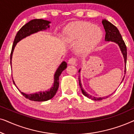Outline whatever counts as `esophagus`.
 <instances>
[{"label": "esophagus", "mask_w": 134, "mask_h": 134, "mask_svg": "<svg viewBox=\"0 0 134 134\" xmlns=\"http://www.w3.org/2000/svg\"><path fill=\"white\" fill-rule=\"evenodd\" d=\"M76 62L77 60L76 58H69V60H68V63L69 64V65H75V64L76 63Z\"/></svg>", "instance_id": "34e87169"}]
</instances>
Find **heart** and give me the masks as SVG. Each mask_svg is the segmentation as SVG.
I'll return each mask as SVG.
<instances>
[{"instance_id": "b5f03b06", "label": "heart", "mask_w": 134, "mask_h": 134, "mask_svg": "<svg viewBox=\"0 0 134 134\" xmlns=\"http://www.w3.org/2000/svg\"><path fill=\"white\" fill-rule=\"evenodd\" d=\"M103 36L101 29L88 22L77 21L69 24L63 30L64 39L74 44L78 54H87L99 44Z\"/></svg>"}]
</instances>
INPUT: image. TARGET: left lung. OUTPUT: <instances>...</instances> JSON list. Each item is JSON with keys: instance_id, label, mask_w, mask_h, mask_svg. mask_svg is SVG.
Returning <instances> with one entry per match:
<instances>
[{"instance_id": "1", "label": "left lung", "mask_w": 134, "mask_h": 134, "mask_svg": "<svg viewBox=\"0 0 134 134\" xmlns=\"http://www.w3.org/2000/svg\"><path fill=\"white\" fill-rule=\"evenodd\" d=\"M102 24L103 25L104 28L105 29V41H111L114 42L117 44L118 45L119 47H120L121 53L123 55L124 60V63H125V67H124V74H126V60H127V48H126V44L124 43V41L122 40L121 35L120 34V32H119L118 29L114 25L112 24L111 23H110L109 21H108L106 19H103L102 21ZM80 70L81 69H80L79 70V73L80 72ZM80 75V74H79ZM124 77L122 79V81L124 80ZM122 81L121 82V83H122ZM79 85L80 88H81L82 94L84 96L87 97L88 98L94 100H100L104 99L107 98L109 96L102 97V98H96V97H92V96L90 95L88 93H87L86 91L84 90L83 87H82V83H81V80H80V77L79 76Z\"/></svg>"}]
</instances>
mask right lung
<instances>
[{"label":"right lung","instance_id":"right-lung-1","mask_svg":"<svg viewBox=\"0 0 134 134\" xmlns=\"http://www.w3.org/2000/svg\"><path fill=\"white\" fill-rule=\"evenodd\" d=\"M51 22L44 20L42 19H35L31 20L29 23L21 27V29L18 31L17 34L14 38L13 41V44L12 46V52H11L10 55V64L11 67H12V60L13 53L14 47H15L16 44L18 42H19L24 38H26L27 36H29L31 35L35 34L40 31H43L46 30L50 27L49 24ZM67 67L66 62L63 61L60 64L59 66L58 67L55 72L54 74V83L52 84V86L51 88L45 91H39L32 94H26V93L22 92L20 91V90L17 87V86L15 84V82L13 79V82L14 85L16 86V88L18 89V90L20 91L21 94L25 97V98L28 99L30 100H34V101H38V102H42V101H46L51 99H52L55 95L57 91L58 90V86H59V77L60 74H62V71L65 70Z\"/></svg>","mask_w":134,"mask_h":134}]
</instances>
